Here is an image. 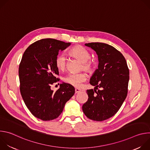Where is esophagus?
Segmentation results:
<instances>
[{"instance_id":"34e87169","label":"esophagus","mask_w":150,"mask_h":150,"mask_svg":"<svg viewBox=\"0 0 150 150\" xmlns=\"http://www.w3.org/2000/svg\"><path fill=\"white\" fill-rule=\"evenodd\" d=\"M80 91H81V90H79V89H78V88H75V94H77V93H79Z\"/></svg>"}]
</instances>
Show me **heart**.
Masks as SVG:
<instances>
[{"mask_svg":"<svg viewBox=\"0 0 150 150\" xmlns=\"http://www.w3.org/2000/svg\"><path fill=\"white\" fill-rule=\"evenodd\" d=\"M69 54L82 63V69L88 73H91L95 68V62L90 59V52L81 46H75L69 51ZM56 67L59 71H65L67 67V59L64 54H59L55 60ZM87 79V76L83 73L69 74L65 76L63 80L67 83L73 87L79 88L82 82Z\"/></svg>","mask_w":150,"mask_h":150,"instance_id":"1","label":"heart"}]
</instances>
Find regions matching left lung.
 I'll return each instance as SVG.
<instances>
[{
	"instance_id": "obj_1",
	"label": "left lung",
	"mask_w": 150,
	"mask_h": 150,
	"mask_svg": "<svg viewBox=\"0 0 150 150\" xmlns=\"http://www.w3.org/2000/svg\"><path fill=\"white\" fill-rule=\"evenodd\" d=\"M85 46L96 52L98 65L90 81L95 86V91H87L88 99L83 104L82 110L91 120H105L118 112L126 99L129 69L123 54L113 46L103 42H90Z\"/></svg>"
}]
</instances>
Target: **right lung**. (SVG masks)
Here are the masks:
<instances>
[{
    "label": "right lung",
    "mask_w": 150,
    "mask_h": 150,
    "mask_svg": "<svg viewBox=\"0 0 150 150\" xmlns=\"http://www.w3.org/2000/svg\"><path fill=\"white\" fill-rule=\"evenodd\" d=\"M71 44L52 38L41 39L31 45L21 59L19 67L21 96L33 115L42 120L58 117L75 94L74 87L65 82L56 91L50 88L58 79L56 58L60 51Z\"/></svg>",
    "instance_id": "right-lung-1"
}]
</instances>
